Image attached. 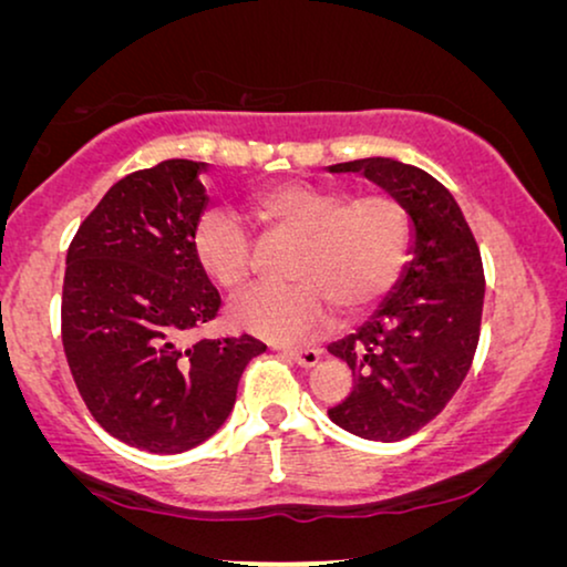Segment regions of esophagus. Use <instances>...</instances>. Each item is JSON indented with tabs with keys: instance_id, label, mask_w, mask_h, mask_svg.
Here are the masks:
<instances>
[{
	"instance_id": "1",
	"label": "esophagus",
	"mask_w": 567,
	"mask_h": 567,
	"mask_svg": "<svg viewBox=\"0 0 567 567\" xmlns=\"http://www.w3.org/2000/svg\"><path fill=\"white\" fill-rule=\"evenodd\" d=\"M284 353L289 355L291 361H297L299 367H315L322 355L320 348H284Z\"/></svg>"
}]
</instances>
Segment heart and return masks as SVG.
<instances>
[{"mask_svg":"<svg viewBox=\"0 0 567 567\" xmlns=\"http://www.w3.org/2000/svg\"><path fill=\"white\" fill-rule=\"evenodd\" d=\"M262 221L299 237L291 284L255 286L237 297L229 317L237 328L274 343H293L328 322L330 305L359 315L392 289L405 268L413 221L390 193L351 196L340 185L286 181L255 193ZM193 252L204 274L224 289H239L252 270V239L235 214L212 208L193 229Z\"/></svg>","mask_w":567,"mask_h":567,"instance_id":"1","label":"heart"}]
</instances>
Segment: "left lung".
<instances>
[{"instance_id": "8db88e82", "label": "left lung", "mask_w": 567, "mask_h": 567, "mask_svg": "<svg viewBox=\"0 0 567 567\" xmlns=\"http://www.w3.org/2000/svg\"><path fill=\"white\" fill-rule=\"evenodd\" d=\"M361 173L405 204L413 260L374 315L328 351L355 382L328 410L340 429L369 441H400L431 423L454 398L475 359L485 274L462 208L425 169L390 157L332 165Z\"/></svg>"}]
</instances>
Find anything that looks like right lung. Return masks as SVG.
<instances>
[{
  "mask_svg": "<svg viewBox=\"0 0 567 567\" xmlns=\"http://www.w3.org/2000/svg\"><path fill=\"white\" fill-rule=\"evenodd\" d=\"M206 162L165 159L113 185L66 252L61 340L84 405L123 444L181 454L214 436L237 400L250 336L188 343L221 307L193 252Z\"/></svg>",
  "mask_w": 567,
  "mask_h": 567,
  "instance_id": "obj_1",
  "label": "right lung"
}]
</instances>
